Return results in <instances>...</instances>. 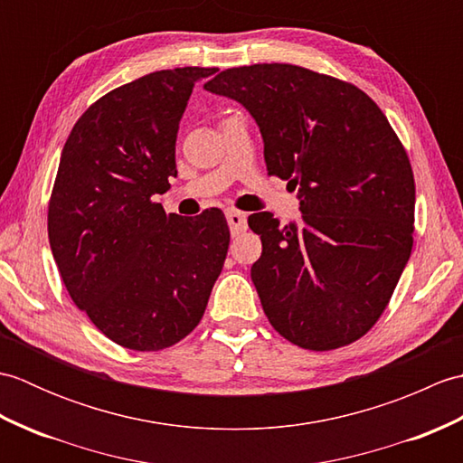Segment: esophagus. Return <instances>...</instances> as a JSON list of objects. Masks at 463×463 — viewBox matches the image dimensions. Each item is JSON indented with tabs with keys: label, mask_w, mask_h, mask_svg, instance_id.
Returning a JSON list of instances; mask_svg holds the SVG:
<instances>
[{
	"label": "esophagus",
	"mask_w": 463,
	"mask_h": 463,
	"mask_svg": "<svg viewBox=\"0 0 463 463\" xmlns=\"http://www.w3.org/2000/svg\"><path fill=\"white\" fill-rule=\"evenodd\" d=\"M226 222H229L232 234H241V232H244V231L249 229L247 214L241 213V211H234V209L226 211Z\"/></svg>",
	"instance_id": "obj_1"
}]
</instances>
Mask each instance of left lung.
Listing matches in <instances>:
<instances>
[{
	"instance_id": "1",
	"label": "left lung",
	"mask_w": 463,
	"mask_h": 463,
	"mask_svg": "<svg viewBox=\"0 0 463 463\" xmlns=\"http://www.w3.org/2000/svg\"><path fill=\"white\" fill-rule=\"evenodd\" d=\"M204 90L259 123L269 175L298 186L302 222L254 213L250 277L272 328L307 350L362 338L414 244V173L386 115L356 85L290 63L224 69Z\"/></svg>"
}]
</instances>
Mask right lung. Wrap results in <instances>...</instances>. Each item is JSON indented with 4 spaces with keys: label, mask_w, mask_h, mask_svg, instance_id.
<instances>
[{
    "label": "right lung",
    "mask_w": 463,
    "mask_h": 463,
    "mask_svg": "<svg viewBox=\"0 0 463 463\" xmlns=\"http://www.w3.org/2000/svg\"><path fill=\"white\" fill-rule=\"evenodd\" d=\"M214 67L163 69L97 99L69 133L47 232L69 297L107 338L156 352L201 322L229 250L222 211L166 214L175 143L194 83Z\"/></svg>",
    "instance_id": "right-lung-1"
}]
</instances>
